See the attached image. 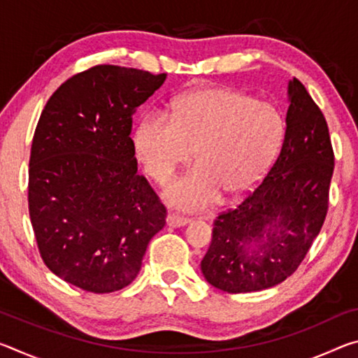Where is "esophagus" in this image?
Wrapping results in <instances>:
<instances>
[{"label":"esophagus","instance_id":"esophagus-1","mask_svg":"<svg viewBox=\"0 0 358 358\" xmlns=\"http://www.w3.org/2000/svg\"><path fill=\"white\" fill-rule=\"evenodd\" d=\"M166 222L169 227H183V226H186V224H189V220H187V217L177 216V215H169L166 217Z\"/></svg>","mask_w":358,"mask_h":358}]
</instances>
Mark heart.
<instances>
[{
    "instance_id": "obj_1",
    "label": "heart",
    "mask_w": 358,
    "mask_h": 358,
    "mask_svg": "<svg viewBox=\"0 0 358 358\" xmlns=\"http://www.w3.org/2000/svg\"><path fill=\"white\" fill-rule=\"evenodd\" d=\"M286 123L270 102L232 88H202L185 94L172 112L153 110L134 134V151L145 173L167 183L192 159L197 167L169 185L164 199L183 211H202L220 196H246L280 151Z\"/></svg>"
}]
</instances>
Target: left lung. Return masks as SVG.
<instances>
[{
	"label": "left lung",
	"mask_w": 358,
	"mask_h": 358,
	"mask_svg": "<svg viewBox=\"0 0 358 358\" xmlns=\"http://www.w3.org/2000/svg\"><path fill=\"white\" fill-rule=\"evenodd\" d=\"M280 155L256 189L216 217L201 262L203 278L229 294L257 292L299 268L329 210L335 167L324 113L300 80L287 85Z\"/></svg>",
	"instance_id": "1"
}]
</instances>
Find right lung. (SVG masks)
I'll list each match as a JSON object with an SVG mask.
<instances>
[{
    "label": "right lung",
    "instance_id": "right-lung-1",
    "mask_svg": "<svg viewBox=\"0 0 358 358\" xmlns=\"http://www.w3.org/2000/svg\"><path fill=\"white\" fill-rule=\"evenodd\" d=\"M166 74L99 64L66 80L36 126L28 207L44 264L87 292L136 280L166 207L137 175L132 115Z\"/></svg>",
    "mask_w": 358,
    "mask_h": 358
}]
</instances>
